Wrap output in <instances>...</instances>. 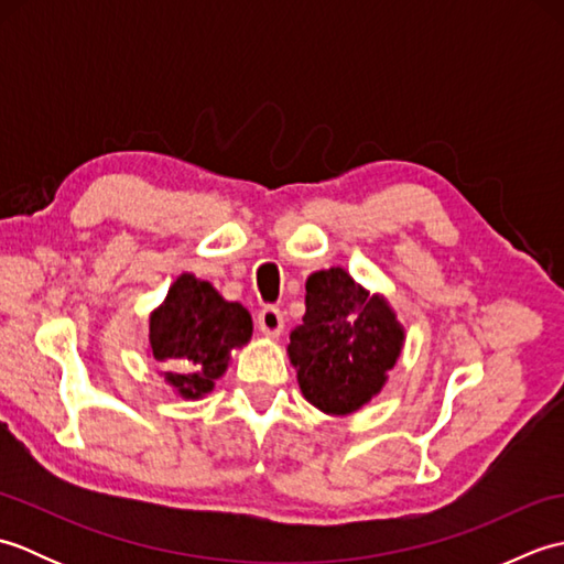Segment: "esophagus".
I'll use <instances>...</instances> for the list:
<instances>
[{
    "mask_svg": "<svg viewBox=\"0 0 564 564\" xmlns=\"http://www.w3.org/2000/svg\"><path fill=\"white\" fill-rule=\"evenodd\" d=\"M257 325L263 334H267V337H279L283 332V313L275 305H267L263 310H259Z\"/></svg>",
    "mask_w": 564,
    "mask_h": 564,
    "instance_id": "obj_1",
    "label": "esophagus"
}]
</instances>
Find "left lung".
Segmentation results:
<instances>
[{
  "mask_svg": "<svg viewBox=\"0 0 564 564\" xmlns=\"http://www.w3.org/2000/svg\"><path fill=\"white\" fill-rule=\"evenodd\" d=\"M303 325L289 354L307 402L349 414L380 392L402 349V329L386 301L358 289L344 269L317 271L305 283Z\"/></svg>",
  "mask_w": 564,
  "mask_h": 564,
  "instance_id": "obj_1",
  "label": "left lung"
}]
</instances>
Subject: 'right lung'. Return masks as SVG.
<instances>
[{
	"mask_svg": "<svg viewBox=\"0 0 564 564\" xmlns=\"http://www.w3.org/2000/svg\"><path fill=\"white\" fill-rule=\"evenodd\" d=\"M251 337V317L239 303H227L208 281L178 275L164 305L150 319L152 356L170 368L166 380L184 394L200 398L213 390L230 349Z\"/></svg>",
	"mask_w": 564,
	"mask_h": 564,
	"instance_id": "right-lung-1",
	"label": "right lung"
}]
</instances>
